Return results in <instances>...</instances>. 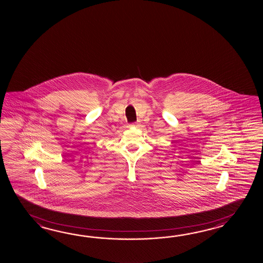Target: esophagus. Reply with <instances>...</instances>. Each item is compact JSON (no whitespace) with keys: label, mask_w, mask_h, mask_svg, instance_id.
Wrapping results in <instances>:
<instances>
[{"label":"esophagus","mask_w":263,"mask_h":263,"mask_svg":"<svg viewBox=\"0 0 263 263\" xmlns=\"http://www.w3.org/2000/svg\"><path fill=\"white\" fill-rule=\"evenodd\" d=\"M136 125H137V123L129 124V126H132V127H134V126H136Z\"/></svg>","instance_id":"esophagus-1"}]
</instances>
